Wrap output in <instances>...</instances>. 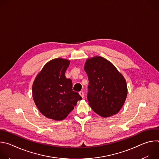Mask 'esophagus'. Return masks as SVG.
I'll list each match as a JSON object with an SVG mask.
<instances>
[{
	"instance_id": "34e87169",
	"label": "esophagus",
	"mask_w": 159,
	"mask_h": 159,
	"mask_svg": "<svg viewBox=\"0 0 159 159\" xmlns=\"http://www.w3.org/2000/svg\"><path fill=\"white\" fill-rule=\"evenodd\" d=\"M79 94H80V96L83 98H84V92L83 91H80V92H79Z\"/></svg>"
}]
</instances>
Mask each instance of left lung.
Segmentation results:
<instances>
[{"label": "left lung", "mask_w": 159, "mask_h": 159, "mask_svg": "<svg viewBox=\"0 0 159 159\" xmlns=\"http://www.w3.org/2000/svg\"><path fill=\"white\" fill-rule=\"evenodd\" d=\"M84 70L89 80L87 99L90 107L103 118L117 114L128 93L123 75L111 62L100 56L87 59Z\"/></svg>", "instance_id": "obj_1"}]
</instances>
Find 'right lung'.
<instances>
[{
	"label": "right lung",
	"mask_w": 159,
	"mask_h": 159,
	"mask_svg": "<svg viewBox=\"0 0 159 159\" xmlns=\"http://www.w3.org/2000/svg\"><path fill=\"white\" fill-rule=\"evenodd\" d=\"M69 65V60L53 59L44 65L33 82L34 103L41 114L49 119L64 120L82 99L72 90V80L65 75Z\"/></svg>",
	"instance_id": "obj_1"
}]
</instances>
